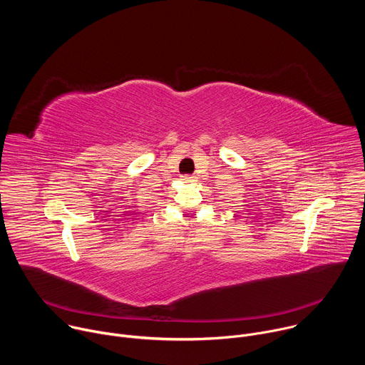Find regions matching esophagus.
Segmentation results:
<instances>
[{
  "instance_id": "34e87169",
  "label": "esophagus",
  "mask_w": 365,
  "mask_h": 365,
  "mask_svg": "<svg viewBox=\"0 0 365 365\" xmlns=\"http://www.w3.org/2000/svg\"><path fill=\"white\" fill-rule=\"evenodd\" d=\"M182 180L183 182H186V183H192V182H195V176H182Z\"/></svg>"
}]
</instances>
